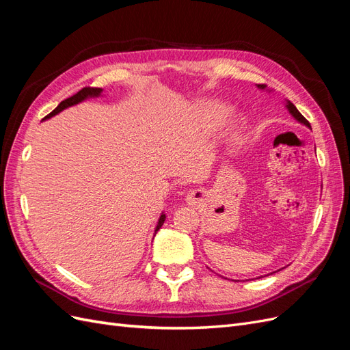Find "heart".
<instances>
[{
  "label": "heart",
  "mask_w": 350,
  "mask_h": 350,
  "mask_svg": "<svg viewBox=\"0 0 350 350\" xmlns=\"http://www.w3.org/2000/svg\"><path fill=\"white\" fill-rule=\"evenodd\" d=\"M203 111L208 120H211L213 122H217V124L224 122L228 118V115L230 113V108L228 107V105L219 103V102L207 103L203 108ZM238 124H241V122H238Z\"/></svg>",
  "instance_id": "heart-1"
}]
</instances>
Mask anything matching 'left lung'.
I'll return each instance as SVG.
<instances>
[{
	"label": "left lung",
	"mask_w": 350,
	"mask_h": 350,
	"mask_svg": "<svg viewBox=\"0 0 350 350\" xmlns=\"http://www.w3.org/2000/svg\"><path fill=\"white\" fill-rule=\"evenodd\" d=\"M257 88H258L260 90H267V92H271L270 89H267L266 84H257ZM284 107H286V109L289 111V113L293 116V118H295L296 121H298V122H299V124H302V125H305V126H308V129H311L310 122L304 118L302 113H301L298 109H296V107H295V105H293L291 100H286V102H284Z\"/></svg>",
	"instance_id": "8db88e82"
}]
</instances>
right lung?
<instances>
[{"label": "right lung", "mask_w": 350, "mask_h": 350, "mask_svg": "<svg viewBox=\"0 0 350 350\" xmlns=\"http://www.w3.org/2000/svg\"><path fill=\"white\" fill-rule=\"evenodd\" d=\"M102 92H103V89H96V88H84V89H81L80 92H77L76 94H74V96H71V98H68V99H66V100H62L54 111H52L49 115L45 116L44 121L52 118V116H55V115L59 113L61 111H64V109H67V108H70V107H74V105L81 103L83 100L90 99V98H99V96H102ZM165 220H166V215L162 211L161 217H159V220H157L154 234H156V232H157L159 229L162 228V225L165 224Z\"/></svg>", "instance_id": "add662e5"}]
</instances>
